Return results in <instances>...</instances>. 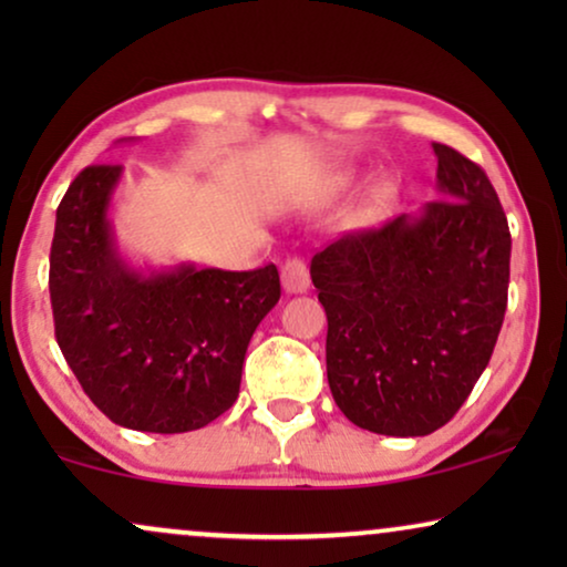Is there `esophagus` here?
I'll return each mask as SVG.
<instances>
[{
  "mask_svg": "<svg viewBox=\"0 0 567 567\" xmlns=\"http://www.w3.org/2000/svg\"><path fill=\"white\" fill-rule=\"evenodd\" d=\"M281 281L286 293H307L309 291V268L305 260L289 258L281 268Z\"/></svg>",
  "mask_w": 567,
  "mask_h": 567,
  "instance_id": "1",
  "label": "esophagus"
}]
</instances>
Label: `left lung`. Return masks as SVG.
Wrapping results in <instances>:
<instances>
[{
    "instance_id": "8db88e82",
    "label": "left lung",
    "mask_w": 567,
    "mask_h": 567,
    "mask_svg": "<svg viewBox=\"0 0 567 567\" xmlns=\"http://www.w3.org/2000/svg\"><path fill=\"white\" fill-rule=\"evenodd\" d=\"M433 154L439 200L336 239L309 266L328 315L332 400L382 436H429L452 421L506 315L511 231L498 193L452 146Z\"/></svg>"
}]
</instances>
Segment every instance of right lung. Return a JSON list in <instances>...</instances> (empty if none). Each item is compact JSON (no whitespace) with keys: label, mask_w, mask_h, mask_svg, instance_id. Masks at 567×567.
<instances>
[{"label":"right lung","mask_w":567,"mask_h":567,"mask_svg":"<svg viewBox=\"0 0 567 567\" xmlns=\"http://www.w3.org/2000/svg\"><path fill=\"white\" fill-rule=\"evenodd\" d=\"M121 177V165L84 167L56 208L49 289L59 348L113 423L204 429L235 405L252 332L281 299L278 270L131 266L111 221Z\"/></svg>","instance_id":"right-lung-1"}]
</instances>
